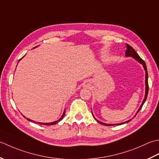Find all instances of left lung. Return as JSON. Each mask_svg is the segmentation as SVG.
Masks as SVG:
<instances>
[{
	"label": "left lung",
	"mask_w": 159,
	"mask_h": 159,
	"mask_svg": "<svg viewBox=\"0 0 159 159\" xmlns=\"http://www.w3.org/2000/svg\"><path fill=\"white\" fill-rule=\"evenodd\" d=\"M126 48H127V50L125 51V57H132V58H134V59L136 61H137L138 62H139L141 64H142V65H143V69H144V70H145V97H144L143 101V102H142L141 105V106H140V108H139V110L137 111V113H136L135 115H134V116H135L136 115H137V113H138L139 111H140V110L141 109L142 106H143V105L144 104L145 102L146 101V99H147V97H148V90H149L148 82V75L147 66H146V64H145V61H144L143 60H142L140 57H139V56L137 54V53L136 52V51H134V48H132L131 46H129V45L128 44H126ZM92 114H93V112H92ZM93 117L95 118V120L99 123V124H102V125H103L112 126V125H121V124H125V123H128L129 121H130V120H131V119H129V120L126 121H125V122H124V123H120V124H105V123H103V122H102V121H100L98 120V119H97L95 117V116H94L93 114Z\"/></svg>",
	"instance_id": "obj_1"
}]
</instances>
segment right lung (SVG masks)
Segmentation results:
<instances>
[{"label":"right lung","instance_id":"obj_1","mask_svg":"<svg viewBox=\"0 0 159 159\" xmlns=\"http://www.w3.org/2000/svg\"><path fill=\"white\" fill-rule=\"evenodd\" d=\"M37 47H34V48H36ZM24 57V56H23ZM22 58H21V59H22ZM21 59H20V60H19V61H20ZM65 110H64V112H63V114H62V115H61V117L59 119H58V120H57V121H53V122H51V123H42V122H36V121H33V120H31V119H28V118H26L25 117V116H25V117L26 118V119H27V120L28 121H33V122H34V123H35V124H40V125H54V124H57V123L58 122H59V121H60L61 120V119H63V117H64V115H65Z\"/></svg>","mask_w":159,"mask_h":159}]
</instances>
